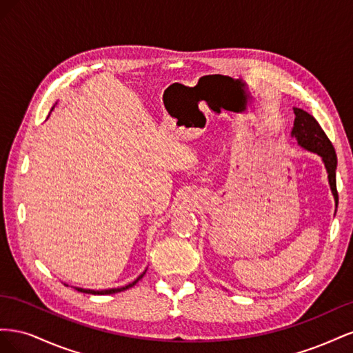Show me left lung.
<instances>
[{
  "label": "left lung",
  "mask_w": 353,
  "mask_h": 353,
  "mask_svg": "<svg viewBox=\"0 0 353 353\" xmlns=\"http://www.w3.org/2000/svg\"><path fill=\"white\" fill-rule=\"evenodd\" d=\"M294 126L292 130V137H294L297 143L309 152L318 153L323 157L325 169L328 172V183L333 191V196L336 200V208L339 203L337 194V185H336V168H337V156L333 144L328 140V137L319 126L315 117L309 114L302 109H294Z\"/></svg>",
  "instance_id": "8db88e82"
}]
</instances>
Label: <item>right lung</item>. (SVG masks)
<instances>
[{"instance_id": "obj_1", "label": "right lung", "mask_w": 353, "mask_h": 353, "mask_svg": "<svg viewBox=\"0 0 353 353\" xmlns=\"http://www.w3.org/2000/svg\"><path fill=\"white\" fill-rule=\"evenodd\" d=\"M144 274H145V271L138 276V279L134 281V283H131V284H128V285H125V287H121V288H109V290H87V288H78V287H74L77 288L78 292H82V293H88V294H113V293H119V292H123V290H126V288H130V287H132V285H135L138 281H140L143 276H144Z\"/></svg>"}]
</instances>
